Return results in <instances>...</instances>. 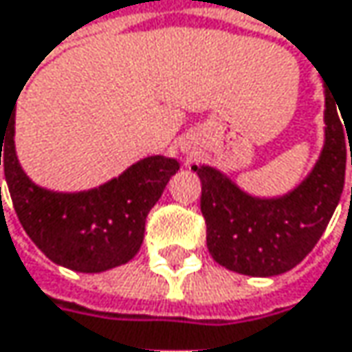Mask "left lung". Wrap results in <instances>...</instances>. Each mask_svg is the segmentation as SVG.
Returning a JSON list of instances; mask_svg holds the SVG:
<instances>
[{
	"instance_id": "obj_1",
	"label": "left lung",
	"mask_w": 352,
	"mask_h": 352,
	"mask_svg": "<svg viewBox=\"0 0 352 352\" xmlns=\"http://www.w3.org/2000/svg\"><path fill=\"white\" fill-rule=\"evenodd\" d=\"M324 86V143L308 175L284 195L256 197L211 165H193L201 179V213L211 258L228 270L270 278L292 270L324 234L344 187L352 116ZM352 114V112H351ZM343 122H340V118ZM351 155H348V151Z\"/></svg>"
}]
</instances>
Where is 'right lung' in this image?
Here are the masks:
<instances>
[{"mask_svg": "<svg viewBox=\"0 0 352 352\" xmlns=\"http://www.w3.org/2000/svg\"><path fill=\"white\" fill-rule=\"evenodd\" d=\"M1 161L25 234L54 264L84 274L111 270L137 256L146 215L179 171L173 157L151 155L92 189L42 187L19 165L16 109L3 122L0 120V165Z\"/></svg>", "mask_w": 352, "mask_h": 352, "instance_id": "obj_1", "label": "right lung"}]
</instances>
